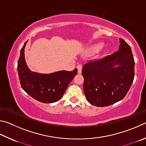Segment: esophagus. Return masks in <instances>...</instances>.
I'll use <instances>...</instances> for the list:
<instances>
[{
	"label": "esophagus",
	"instance_id": "esophagus-1",
	"mask_svg": "<svg viewBox=\"0 0 146 146\" xmlns=\"http://www.w3.org/2000/svg\"><path fill=\"white\" fill-rule=\"evenodd\" d=\"M77 68H78V74H81V72H82V66L81 65H78L77 66Z\"/></svg>",
	"mask_w": 146,
	"mask_h": 146
}]
</instances>
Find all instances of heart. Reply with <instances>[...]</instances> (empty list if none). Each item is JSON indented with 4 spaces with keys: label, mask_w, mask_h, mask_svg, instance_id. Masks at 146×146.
I'll list each match as a JSON object with an SVG mask.
<instances>
[{
    "label": "heart",
    "mask_w": 146,
    "mask_h": 146,
    "mask_svg": "<svg viewBox=\"0 0 146 146\" xmlns=\"http://www.w3.org/2000/svg\"><path fill=\"white\" fill-rule=\"evenodd\" d=\"M103 43H97V44L94 45L90 47V48H89L88 50V52L92 54L97 53L102 48H103Z\"/></svg>",
    "instance_id": "b5f03b06"
}]
</instances>
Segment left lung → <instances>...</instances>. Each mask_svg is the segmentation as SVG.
<instances>
[{"instance_id": "obj_1", "label": "left lung", "mask_w": 146, "mask_h": 146, "mask_svg": "<svg viewBox=\"0 0 146 146\" xmlns=\"http://www.w3.org/2000/svg\"><path fill=\"white\" fill-rule=\"evenodd\" d=\"M135 61L130 46L120 38L119 50L83 65V88L86 99L98 107L110 106L122 100L135 76Z\"/></svg>"}]
</instances>
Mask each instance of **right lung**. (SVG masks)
I'll list each match as a JSON object with an SVG mask.
<instances>
[{"instance_id": "add662e5", "label": "right lung", "mask_w": 146, "mask_h": 146, "mask_svg": "<svg viewBox=\"0 0 146 146\" xmlns=\"http://www.w3.org/2000/svg\"><path fill=\"white\" fill-rule=\"evenodd\" d=\"M27 42L20 50L17 66L22 89L33 98L43 103H52L59 101L77 74L78 69L70 72L60 70L51 74L32 72L27 66L24 57V48Z\"/></svg>"}]
</instances>
